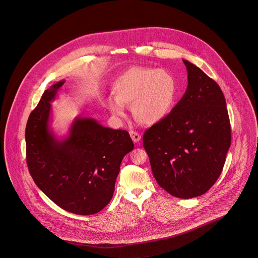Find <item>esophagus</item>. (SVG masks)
Returning a JSON list of instances; mask_svg holds the SVG:
<instances>
[{
	"label": "esophagus",
	"instance_id": "1",
	"mask_svg": "<svg viewBox=\"0 0 258 258\" xmlns=\"http://www.w3.org/2000/svg\"><path fill=\"white\" fill-rule=\"evenodd\" d=\"M130 135H131L133 141L135 142V143H138L141 140V135H139L138 133H136V132L132 131V132H130Z\"/></svg>",
	"mask_w": 258,
	"mask_h": 258
}]
</instances>
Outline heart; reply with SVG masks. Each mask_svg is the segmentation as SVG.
Instances as JSON below:
<instances>
[{
    "mask_svg": "<svg viewBox=\"0 0 258 258\" xmlns=\"http://www.w3.org/2000/svg\"><path fill=\"white\" fill-rule=\"evenodd\" d=\"M114 98L107 107L118 118L126 116L125 106H132L135 119L153 125L165 120L178 98L179 85L176 77L160 69L131 68L113 83Z\"/></svg>",
    "mask_w": 258,
    "mask_h": 258,
    "instance_id": "heart-1",
    "label": "heart"
}]
</instances>
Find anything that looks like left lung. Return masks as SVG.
I'll use <instances>...</instances> for the list:
<instances>
[{"instance_id": "left-lung-1", "label": "left lung", "mask_w": 258, "mask_h": 258, "mask_svg": "<svg viewBox=\"0 0 258 258\" xmlns=\"http://www.w3.org/2000/svg\"><path fill=\"white\" fill-rule=\"evenodd\" d=\"M183 61L186 91L165 120L145 132L143 147L160 186L188 199L204 195L220 177L231 127L220 86L196 64Z\"/></svg>"}]
</instances>
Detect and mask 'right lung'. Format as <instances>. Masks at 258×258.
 <instances>
[{"instance_id": "add662e5", "label": "right lung", "mask_w": 258, "mask_h": 258, "mask_svg": "<svg viewBox=\"0 0 258 258\" xmlns=\"http://www.w3.org/2000/svg\"><path fill=\"white\" fill-rule=\"evenodd\" d=\"M64 82L45 90L29 116L27 164L34 182L55 204L77 215H93L110 202L122 160L135 145L126 131L83 116L74 119L68 136L58 138L50 126L51 102Z\"/></svg>"}]
</instances>
